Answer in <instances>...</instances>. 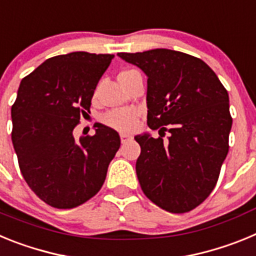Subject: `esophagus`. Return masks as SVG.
Returning <instances> with one entry per match:
<instances>
[{
	"mask_svg": "<svg viewBox=\"0 0 256 256\" xmlns=\"http://www.w3.org/2000/svg\"><path fill=\"white\" fill-rule=\"evenodd\" d=\"M133 137L130 134H126V133H120V141H122V144H126V142H128V141H130V140H132Z\"/></svg>",
	"mask_w": 256,
	"mask_h": 256,
	"instance_id": "1",
	"label": "esophagus"
}]
</instances>
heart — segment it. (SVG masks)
<instances>
[{
  "mask_svg": "<svg viewBox=\"0 0 256 256\" xmlns=\"http://www.w3.org/2000/svg\"><path fill=\"white\" fill-rule=\"evenodd\" d=\"M136 70H124L120 76H126ZM140 112L133 108H114L110 112H105L101 118V120L105 126H110L112 130H120V132H132L136 130L138 124Z\"/></svg>",
  "mask_w": 256,
  "mask_h": 256,
  "instance_id": "heart-1",
  "label": "heart"
}]
</instances>
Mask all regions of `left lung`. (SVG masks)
Masks as SVG:
<instances>
[{"label":"left lung","instance_id":"obj_1","mask_svg":"<svg viewBox=\"0 0 256 256\" xmlns=\"http://www.w3.org/2000/svg\"><path fill=\"white\" fill-rule=\"evenodd\" d=\"M148 76V124L160 137L136 136L144 194L169 212H191L216 187L228 154V92L201 58L166 48L119 52ZM171 136L164 142V132Z\"/></svg>","mask_w":256,"mask_h":256}]
</instances>
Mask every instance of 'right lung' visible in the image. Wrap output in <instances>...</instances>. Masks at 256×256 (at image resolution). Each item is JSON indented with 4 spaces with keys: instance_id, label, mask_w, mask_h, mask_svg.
I'll list each match as a JSON object with an SVG mask.
<instances>
[{
    "instance_id": "add662e5",
    "label": "right lung",
    "mask_w": 256,
    "mask_h": 256,
    "mask_svg": "<svg viewBox=\"0 0 256 256\" xmlns=\"http://www.w3.org/2000/svg\"><path fill=\"white\" fill-rule=\"evenodd\" d=\"M112 58L84 51L58 55L20 82L11 140L22 177L50 206L72 209L94 198L119 150L118 132L100 123L94 136L78 141L73 136Z\"/></svg>"
}]
</instances>
